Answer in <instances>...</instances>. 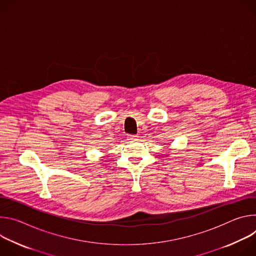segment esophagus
I'll return each instance as SVG.
<instances>
[{
    "instance_id": "34e87169",
    "label": "esophagus",
    "mask_w": 256,
    "mask_h": 256,
    "mask_svg": "<svg viewBox=\"0 0 256 256\" xmlns=\"http://www.w3.org/2000/svg\"><path fill=\"white\" fill-rule=\"evenodd\" d=\"M138 136L136 134H130V136H128V138H130V140H138Z\"/></svg>"
}]
</instances>
